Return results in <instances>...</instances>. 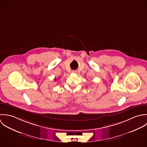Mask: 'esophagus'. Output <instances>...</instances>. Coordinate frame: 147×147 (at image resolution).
<instances>
[{
  "instance_id": "1",
  "label": "esophagus",
  "mask_w": 147,
  "mask_h": 147,
  "mask_svg": "<svg viewBox=\"0 0 147 147\" xmlns=\"http://www.w3.org/2000/svg\"><path fill=\"white\" fill-rule=\"evenodd\" d=\"M72 72H73V73H77V71L76 70H73V71H72Z\"/></svg>"
}]
</instances>
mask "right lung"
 Returning <instances> with one entry per match:
<instances>
[{
  "label": "right lung",
  "mask_w": 147,
  "mask_h": 147,
  "mask_svg": "<svg viewBox=\"0 0 147 147\" xmlns=\"http://www.w3.org/2000/svg\"><path fill=\"white\" fill-rule=\"evenodd\" d=\"M55 80V81H56V78H55V80Z\"/></svg>",
  "instance_id": "add662e5"
}]
</instances>
